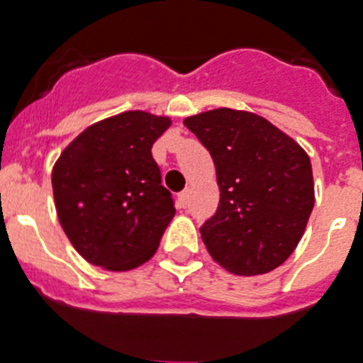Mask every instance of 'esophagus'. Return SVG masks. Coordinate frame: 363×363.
Returning a JSON list of instances; mask_svg holds the SVG:
<instances>
[{
  "label": "esophagus",
  "mask_w": 363,
  "mask_h": 363,
  "mask_svg": "<svg viewBox=\"0 0 363 363\" xmlns=\"http://www.w3.org/2000/svg\"><path fill=\"white\" fill-rule=\"evenodd\" d=\"M188 199H190V190H184L179 194V205H181L182 208L188 205Z\"/></svg>",
  "instance_id": "obj_1"
}]
</instances>
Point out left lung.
I'll list each match as a JSON object with an SVG mask.
<instances>
[{
    "label": "left lung",
    "instance_id": "1",
    "mask_svg": "<svg viewBox=\"0 0 363 363\" xmlns=\"http://www.w3.org/2000/svg\"><path fill=\"white\" fill-rule=\"evenodd\" d=\"M184 125L216 166L219 205L201 227L210 257L245 277L284 264L303 238L315 201L306 151L255 112L223 106L188 116Z\"/></svg>",
    "mask_w": 363,
    "mask_h": 363
}]
</instances>
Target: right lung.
<instances>
[{
    "label": "right lung",
    "mask_w": 363,
    "mask_h": 363,
    "mask_svg": "<svg viewBox=\"0 0 363 363\" xmlns=\"http://www.w3.org/2000/svg\"><path fill=\"white\" fill-rule=\"evenodd\" d=\"M167 116L127 111L90 125L51 173L60 227L86 262L108 271L142 266L175 216L151 147Z\"/></svg>",
    "instance_id": "right-lung-1"
}]
</instances>
